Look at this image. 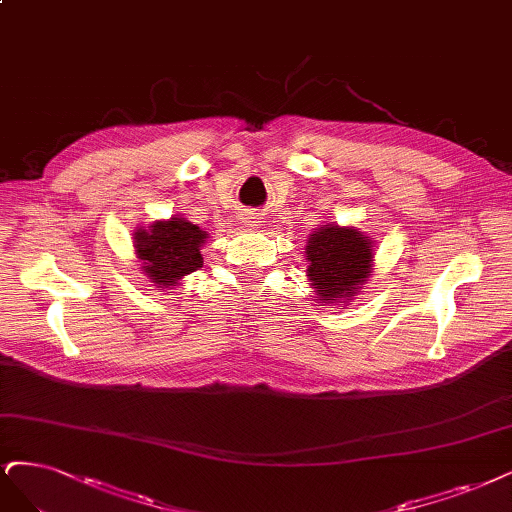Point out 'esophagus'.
I'll list each match as a JSON object with an SVG mask.
<instances>
[{
    "label": "esophagus",
    "mask_w": 512,
    "mask_h": 512,
    "mask_svg": "<svg viewBox=\"0 0 512 512\" xmlns=\"http://www.w3.org/2000/svg\"><path fill=\"white\" fill-rule=\"evenodd\" d=\"M241 222H243L245 226L256 228V226H258V222H260V218L254 214V211H245V214L241 216Z\"/></svg>",
    "instance_id": "1"
}]
</instances>
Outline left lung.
<instances>
[{
	"label": "left lung",
	"mask_w": 512,
	"mask_h": 512,
	"mask_svg": "<svg viewBox=\"0 0 512 512\" xmlns=\"http://www.w3.org/2000/svg\"><path fill=\"white\" fill-rule=\"evenodd\" d=\"M305 256L315 301L347 303L366 284L375 254L356 226L322 224L309 235Z\"/></svg>",
	"instance_id": "obj_1"
}]
</instances>
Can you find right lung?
Here are the masks:
<instances>
[{"instance_id": "1", "label": "right lung", "mask_w": 512, "mask_h": 512, "mask_svg": "<svg viewBox=\"0 0 512 512\" xmlns=\"http://www.w3.org/2000/svg\"><path fill=\"white\" fill-rule=\"evenodd\" d=\"M133 239L142 269L156 288L178 286L184 275L203 267L201 245L207 233L186 218L156 220L148 228H139Z\"/></svg>"}]
</instances>
